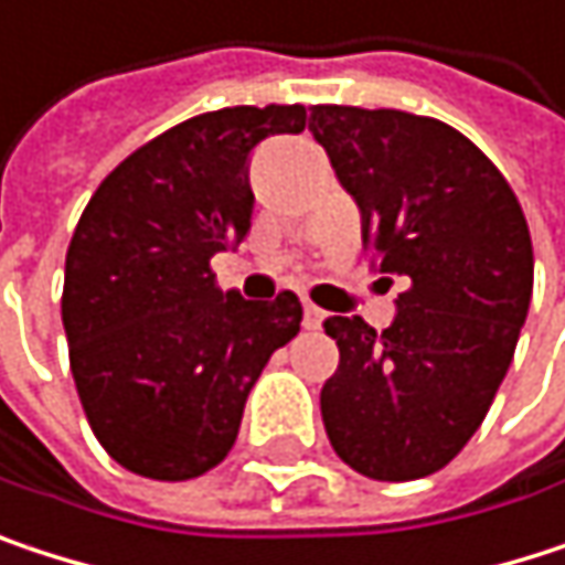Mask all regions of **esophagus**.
Wrapping results in <instances>:
<instances>
[{
  "label": "esophagus",
  "instance_id": "34e87169",
  "mask_svg": "<svg viewBox=\"0 0 565 565\" xmlns=\"http://www.w3.org/2000/svg\"><path fill=\"white\" fill-rule=\"evenodd\" d=\"M321 321H324V312H321V309H316V306H306L302 324H306L309 331H316V328H321Z\"/></svg>",
  "mask_w": 565,
  "mask_h": 565
}]
</instances>
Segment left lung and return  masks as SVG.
<instances>
[{
    "mask_svg": "<svg viewBox=\"0 0 565 565\" xmlns=\"http://www.w3.org/2000/svg\"><path fill=\"white\" fill-rule=\"evenodd\" d=\"M312 136L361 211L377 273L406 289L381 334L334 316L324 433L354 471L426 478L465 449L501 387L533 292L524 211L459 129L403 109L312 106Z\"/></svg>",
    "mask_w": 565,
    "mask_h": 565,
    "instance_id": "obj_1",
    "label": "left lung"
}]
</instances>
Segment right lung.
<instances>
[{"label": "right lung", "instance_id": "obj_1", "mask_svg": "<svg viewBox=\"0 0 565 565\" xmlns=\"http://www.w3.org/2000/svg\"><path fill=\"white\" fill-rule=\"evenodd\" d=\"M306 106H224L122 159L84 207L61 318L87 423L122 468L188 481L227 459L244 406L302 302L221 292L211 256L247 237L249 156L302 132Z\"/></svg>", "mask_w": 565, "mask_h": 565}]
</instances>
